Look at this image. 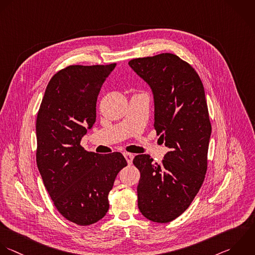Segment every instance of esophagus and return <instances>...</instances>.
I'll use <instances>...</instances> for the list:
<instances>
[{"label": "esophagus", "mask_w": 255, "mask_h": 255, "mask_svg": "<svg viewBox=\"0 0 255 255\" xmlns=\"http://www.w3.org/2000/svg\"><path fill=\"white\" fill-rule=\"evenodd\" d=\"M123 155H124V157H125V159H126V161H127L128 165H131V164H132V162H133L134 155H133V154H131V153H127V152H124V153H123Z\"/></svg>", "instance_id": "obj_1"}]
</instances>
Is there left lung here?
I'll return each instance as SVG.
<instances>
[{
	"label": "left lung",
	"mask_w": 255,
	"mask_h": 255,
	"mask_svg": "<svg viewBox=\"0 0 255 255\" xmlns=\"http://www.w3.org/2000/svg\"><path fill=\"white\" fill-rule=\"evenodd\" d=\"M132 69L152 88L154 128L170 151L161 164L137 155L138 208L154 223L180 217L199 193L208 170L212 124L203 82L195 68L173 53L133 58Z\"/></svg>",
	"instance_id": "8db88e82"
}]
</instances>
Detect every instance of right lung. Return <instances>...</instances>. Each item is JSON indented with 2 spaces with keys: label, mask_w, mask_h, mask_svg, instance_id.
<instances>
[{
  "label": "right lung",
  "mask_w": 255,
  "mask_h": 255,
  "mask_svg": "<svg viewBox=\"0 0 255 255\" xmlns=\"http://www.w3.org/2000/svg\"><path fill=\"white\" fill-rule=\"evenodd\" d=\"M116 63L69 65L49 80L35 123L36 164L58 213L78 226L100 221L123 155L84 150L81 138L96 120V101Z\"/></svg>",
  "instance_id": "1"
}]
</instances>
